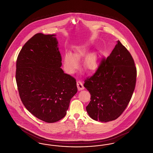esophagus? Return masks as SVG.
Here are the masks:
<instances>
[{"label":"esophagus","instance_id":"esophagus-1","mask_svg":"<svg viewBox=\"0 0 153 153\" xmlns=\"http://www.w3.org/2000/svg\"><path fill=\"white\" fill-rule=\"evenodd\" d=\"M77 87L79 91H81V90H82L84 89V87L82 84V82L80 80L77 81Z\"/></svg>","mask_w":153,"mask_h":153}]
</instances>
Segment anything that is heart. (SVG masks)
I'll return each instance as SVG.
<instances>
[{"mask_svg":"<svg viewBox=\"0 0 153 153\" xmlns=\"http://www.w3.org/2000/svg\"><path fill=\"white\" fill-rule=\"evenodd\" d=\"M87 54V49L81 46L76 48L74 55L71 51H66L64 56V66L69 72H74L79 65V60ZM98 64V56L95 53L89 54L84 61L85 67L89 71L96 69Z\"/></svg>","mask_w":153,"mask_h":153,"instance_id":"1","label":"heart"}]
</instances>
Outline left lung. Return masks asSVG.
Returning <instances> with one entry per match:
<instances>
[{
  "label": "left lung",
  "instance_id": "left-lung-1",
  "mask_svg": "<svg viewBox=\"0 0 153 153\" xmlns=\"http://www.w3.org/2000/svg\"><path fill=\"white\" fill-rule=\"evenodd\" d=\"M137 68L131 54L119 41L106 59L102 60L84 86L91 96L86 107L95 120L117 119L126 108L135 87Z\"/></svg>",
  "mask_w": 153,
  "mask_h": 153
}]
</instances>
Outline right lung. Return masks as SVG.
<instances>
[{"label": "right lung", "instance_id": "right-lung-1", "mask_svg": "<svg viewBox=\"0 0 153 153\" xmlns=\"http://www.w3.org/2000/svg\"><path fill=\"white\" fill-rule=\"evenodd\" d=\"M55 36L34 35L23 46L16 64L21 101L31 114L47 123L65 116L77 92L76 79L61 68L62 58Z\"/></svg>", "mask_w": 153, "mask_h": 153}]
</instances>
